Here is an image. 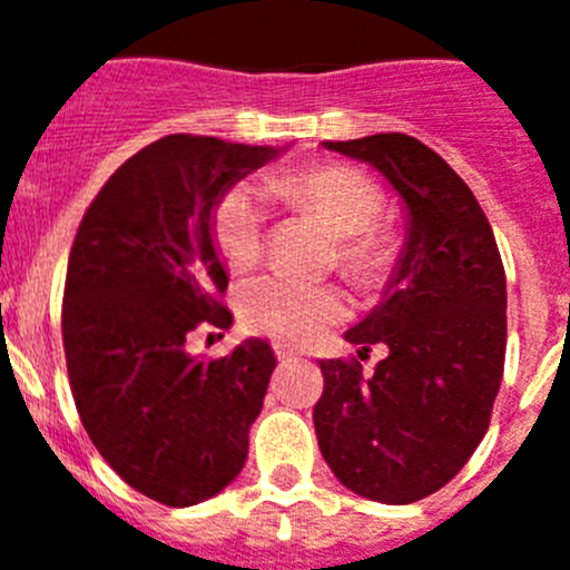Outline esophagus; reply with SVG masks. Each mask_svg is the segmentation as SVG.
Returning <instances> with one entry per match:
<instances>
[{"label": "esophagus", "instance_id": "esophagus-1", "mask_svg": "<svg viewBox=\"0 0 570 570\" xmlns=\"http://www.w3.org/2000/svg\"><path fill=\"white\" fill-rule=\"evenodd\" d=\"M275 357H278L281 363H292V360H297V357H301V354H297V351H292L289 345L278 343V345H275Z\"/></svg>", "mask_w": 570, "mask_h": 570}]
</instances>
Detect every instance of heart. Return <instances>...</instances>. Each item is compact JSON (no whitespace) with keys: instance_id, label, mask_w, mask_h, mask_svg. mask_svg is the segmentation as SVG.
I'll use <instances>...</instances> for the list:
<instances>
[{"instance_id":"b5f03b06","label":"heart","mask_w":570,"mask_h":570,"mask_svg":"<svg viewBox=\"0 0 570 570\" xmlns=\"http://www.w3.org/2000/svg\"><path fill=\"white\" fill-rule=\"evenodd\" d=\"M269 194L309 213L337 238V264L360 284H374L399 255L391 227L380 225L382 190L368 174L340 163L312 165L267 183ZM213 242L230 269L253 267L264 244V207L247 188H230L213 207ZM242 317L249 328L284 343H312L345 312L332 286H312L289 275H261L242 289Z\"/></svg>"}]
</instances>
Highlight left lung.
<instances>
[{
    "label": "left lung",
    "instance_id": "8db88e82",
    "mask_svg": "<svg viewBox=\"0 0 570 570\" xmlns=\"http://www.w3.org/2000/svg\"><path fill=\"white\" fill-rule=\"evenodd\" d=\"M323 148L368 163L405 205V244L374 309L345 332L387 345L374 374L321 360L315 433L337 481L368 501H422L453 481L487 435L507 357V275L464 179L416 137Z\"/></svg>",
    "mask_w": 570,
    "mask_h": 570
}]
</instances>
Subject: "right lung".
<instances>
[{
	"instance_id": "1",
	"label": "right lung",
	"mask_w": 570,
	"mask_h": 570,
	"mask_svg": "<svg viewBox=\"0 0 570 570\" xmlns=\"http://www.w3.org/2000/svg\"><path fill=\"white\" fill-rule=\"evenodd\" d=\"M286 148L163 137L111 174L69 253L61 334L76 407L106 464L165 507L219 494L247 461L273 345L249 337L202 360L188 337L233 323L213 207Z\"/></svg>"
}]
</instances>
